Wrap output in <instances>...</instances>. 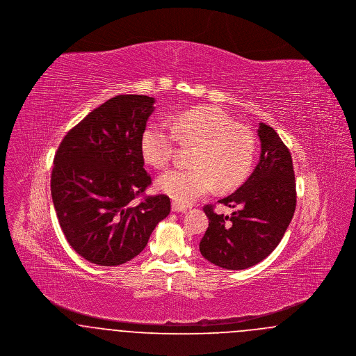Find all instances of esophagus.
<instances>
[{
  "label": "esophagus",
  "mask_w": 356,
  "mask_h": 356,
  "mask_svg": "<svg viewBox=\"0 0 356 356\" xmlns=\"http://www.w3.org/2000/svg\"><path fill=\"white\" fill-rule=\"evenodd\" d=\"M172 211H173V212H186V205H181V204L173 202V203H172Z\"/></svg>",
  "instance_id": "obj_1"
}]
</instances>
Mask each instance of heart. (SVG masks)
<instances>
[{"mask_svg": "<svg viewBox=\"0 0 356 356\" xmlns=\"http://www.w3.org/2000/svg\"><path fill=\"white\" fill-rule=\"evenodd\" d=\"M177 140L183 145H196L189 170L163 173L157 188L170 199L188 205L216 186L229 191L240 186L250 175L256 154L254 132L236 124L229 115L213 106H199L177 115L172 129L165 124H149L141 134L140 151L153 168L170 164Z\"/></svg>", "mask_w": 356, "mask_h": 356, "instance_id": "heart-1", "label": "heart"}]
</instances>
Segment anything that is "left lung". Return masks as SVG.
Returning a JSON list of instances; mask_svg holds the SVG:
<instances>
[{"mask_svg":"<svg viewBox=\"0 0 356 356\" xmlns=\"http://www.w3.org/2000/svg\"><path fill=\"white\" fill-rule=\"evenodd\" d=\"M261 153L248 180L219 200L235 208L231 216L204 205L209 225L200 240L204 257L225 270H245L264 260L277 247L296 207L292 157L270 125L259 124Z\"/></svg>","mask_w":356,"mask_h":356,"instance_id":"left-lung-1","label":"left lung"}]
</instances>
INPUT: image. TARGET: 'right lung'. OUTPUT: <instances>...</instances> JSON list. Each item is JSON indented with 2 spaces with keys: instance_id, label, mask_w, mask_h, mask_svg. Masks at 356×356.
<instances>
[{
  "instance_id": "right-lung-1",
  "label": "right lung",
  "mask_w": 356,
  "mask_h": 356,
  "mask_svg": "<svg viewBox=\"0 0 356 356\" xmlns=\"http://www.w3.org/2000/svg\"><path fill=\"white\" fill-rule=\"evenodd\" d=\"M153 104L141 95L112 97L73 127L54 154L51 192L60 227L70 247L97 266L134 259L170 215L167 195L144 196L152 179L140 138Z\"/></svg>"
}]
</instances>
